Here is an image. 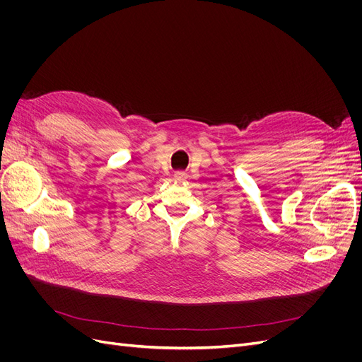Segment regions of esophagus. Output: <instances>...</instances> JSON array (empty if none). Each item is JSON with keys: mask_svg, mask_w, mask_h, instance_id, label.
<instances>
[{"mask_svg": "<svg viewBox=\"0 0 362 362\" xmlns=\"http://www.w3.org/2000/svg\"><path fill=\"white\" fill-rule=\"evenodd\" d=\"M173 177H175V180H176V182H185V180L187 179V175H186V173H183V171H176Z\"/></svg>", "mask_w": 362, "mask_h": 362, "instance_id": "obj_1", "label": "esophagus"}]
</instances>
